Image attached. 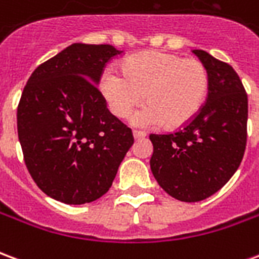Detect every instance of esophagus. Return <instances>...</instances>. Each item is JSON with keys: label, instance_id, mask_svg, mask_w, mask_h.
Wrapping results in <instances>:
<instances>
[{"label": "esophagus", "instance_id": "obj_1", "mask_svg": "<svg viewBox=\"0 0 259 259\" xmlns=\"http://www.w3.org/2000/svg\"><path fill=\"white\" fill-rule=\"evenodd\" d=\"M146 132H139V130H135V132H133V137H135L136 140H137V139H143V137H146Z\"/></svg>", "mask_w": 259, "mask_h": 259}]
</instances>
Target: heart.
Here are the masks:
<instances>
[{
	"label": "heart",
	"instance_id": "obj_1",
	"mask_svg": "<svg viewBox=\"0 0 259 259\" xmlns=\"http://www.w3.org/2000/svg\"><path fill=\"white\" fill-rule=\"evenodd\" d=\"M122 74L105 70L100 77V91L111 112L126 118L143 100L147 105L136 112V126L180 129L200 112L209 90V74L198 59L176 54L146 51L124 59Z\"/></svg>",
	"mask_w": 259,
	"mask_h": 259
}]
</instances>
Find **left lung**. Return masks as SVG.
<instances>
[{
	"label": "left lung",
	"instance_id": "1",
	"mask_svg": "<svg viewBox=\"0 0 259 259\" xmlns=\"http://www.w3.org/2000/svg\"><path fill=\"white\" fill-rule=\"evenodd\" d=\"M193 53L209 74L206 102L183 129L150 136L154 178L185 202L205 200L233 176L244 155L248 118V98L234 69L206 51Z\"/></svg>",
	"mask_w": 259,
	"mask_h": 259
}]
</instances>
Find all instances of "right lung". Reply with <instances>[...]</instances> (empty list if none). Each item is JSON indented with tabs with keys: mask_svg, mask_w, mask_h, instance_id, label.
<instances>
[{
	"mask_svg": "<svg viewBox=\"0 0 259 259\" xmlns=\"http://www.w3.org/2000/svg\"><path fill=\"white\" fill-rule=\"evenodd\" d=\"M122 53L109 44L74 42L26 83L18 136L31 178L54 200L80 205L102 197L135 143L97 89L104 66Z\"/></svg>",
	"mask_w": 259,
	"mask_h": 259,
	"instance_id": "add662e5",
	"label": "right lung"
}]
</instances>
